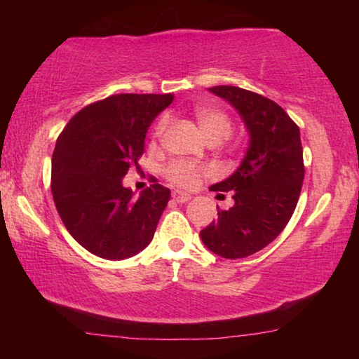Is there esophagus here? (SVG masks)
<instances>
[{
    "label": "esophagus",
    "instance_id": "esophagus-1",
    "mask_svg": "<svg viewBox=\"0 0 359 359\" xmlns=\"http://www.w3.org/2000/svg\"><path fill=\"white\" fill-rule=\"evenodd\" d=\"M171 198H173L175 203L184 204V203H188V201L191 199V194H188V193H181V191H173V194H171Z\"/></svg>",
    "mask_w": 359,
    "mask_h": 359
}]
</instances>
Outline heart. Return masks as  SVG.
<instances>
[{
  "mask_svg": "<svg viewBox=\"0 0 359 359\" xmlns=\"http://www.w3.org/2000/svg\"><path fill=\"white\" fill-rule=\"evenodd\" d=\"M196 119H198V124L203 130L204 137L208 140L210 139H227L232 132V122L224 112L217 109H212V107L208 106H198L196 107ZM166 127V119L163 117L158 124H156L154 130V139H158L163 134ZM203 168L196 166L191 161L178 160L173 161L166 166V176L171 183L183 186V188H193V186L198 184V181L203 175Z\"/></svg>",
  "mask_w": 359,
  "mask_h": 359,
  "instance_id": "1",
  "label": "heart"
}]
</instances>
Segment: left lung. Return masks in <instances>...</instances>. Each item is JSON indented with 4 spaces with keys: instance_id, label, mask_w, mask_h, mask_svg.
Segmentation results:
<instances>
[{
    "instance_id": "1",
    "label": "left lung",
    "mask_w": 359,
    "mask_h": 359,
    "mask_svg": "<svg viewBox=\"0 0 359 359\" xmlns=\"http://www.w3.org/2000/svg\"><path fill=\"white\" fill-rule=\"evenodd\" d=\"M209 91L237 111L248 147L238 168L210 186L232 193L233 205L217 210V220L199 235L219 257L245 258L271 243L292 217L304 181L301 132L281 106L262 95L227 85Z\"/></svg>"
}]
</instances>
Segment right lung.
Returning <instances> with one entry per match:
<instances>
[{
    "label": "right lung",
    "instance_id": "add662e5",
    "mask_svg": "<svg viewBox=\"0 0 359 359\" xmlns=\"http://www.w3.org/2000/svg\"><path fill=\"white\" fill-rule=\"evenodd\" d=\"M173 95H116L83 107L57 139L52 194L73 238L96 257L126 259L151 242L170 189L135 198L122 180L144 154L147 130Z\"/></svg>",
    "mask_w": 359,
    "mask_h": 359
}]
</instances>
